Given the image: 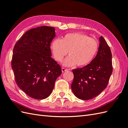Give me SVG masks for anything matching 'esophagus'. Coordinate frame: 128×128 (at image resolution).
<instances>
[{"instance_id": "esophagus-1", "label": "esophagus", "mask_w": 128, "mask_h": 128, "mask_svg": "<svg viewBox=\"0 0 128 128\" xmlns=\"http://www.w3.org/2000/svg\"><path fill=\"white\" fill-rule=\"evenodd\" d=\"M68 70L67 69H66V68H62V72H66V71H68Z\"/></svg>"}]
</instances>
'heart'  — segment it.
Returning a JSON list of instances; mask_svg holds the SVG:
<instances>
[{"label":"heart","mask_w":128,"mask_h":128,"mask_svg":"<svg viewBox=\"0 0 128 128\" xmlns=\"http://www.w3.org/2000/svg\"><path fill=\"white\" fill-rule=\"evenodd\" d=\"M51 49L54 58L58 62H61L69 51V56L62 62L64 66H73L76 64L82 67L94 59L98 49V43L88 35L73 32L65 35L62 40H54Z\"/></svg>","instance_id":"1"}]
</instances>
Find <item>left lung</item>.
I'll return each mask as SVG.
<instances>
[{"label":"left lung","mask_w":128,"mask_h":128,"mask_svg":"<svg viewBox=\"0 0 128 128\" xmlns=\"http://www.w3.org/2000/svg\"><path fill=\"white\" fill-rule=\"evenodd\" d=\"M96 57L82 68L72 70L74 80L72 90L75 96L83 100L96 97L107 88L113 72L112 53L102 36Z\"/></svg>","instance_id":"obj_1"}]
</instances>
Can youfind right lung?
Instances as JSON below:
<instances>
[{"instance_id": "1", "label": "right lung", "mask_w": 128, "mask_h": 128, "mask_svg": "<svg viewBox=\"0 0 128 128\" xmlns=\"http://www.w3.org/2000/svg\"><path fill=\"white\" fill-rule=\"evenodd\" d=\"M55 28L43 26L29 30L13 49L12 68L16 83L28 96L37 100L47 98L53 91L62 68L50 56Z\"/></svg>"}]
</instances>
